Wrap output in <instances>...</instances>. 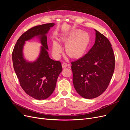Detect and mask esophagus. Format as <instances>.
<instances>
[{"mask_svg":"<svg viewBox=\"0 0 130 130\" xmlns=\"http://www.w3.org/2000/svg\"><path fill=\"white\" fill-rule=\"evenodd\" d=\"M67 66H68V64L67 63H65V62L63 63L62 64V67L63 68H65L66 67H67Z\"/></svg>","mask_w":130,"mask_h":130,"instance_id":"34e87169","label":"esophagus"}]
</instances>
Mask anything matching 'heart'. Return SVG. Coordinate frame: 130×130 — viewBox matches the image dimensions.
<instances>
[{
	"instance_id": "1",
	"label": "heart",
	"mask_w": 130,
	"mask_h": 130,
	"mask_svg": "<svg viewBox=\"0 0 130 130\" xmlns=\"http://www.w3.org/2000/svg\"><path fill=\"white\" fill-rule=\"evenodd\" d=\"M62 41L65 44L67 54L72 58H78L83 56L87 51L91 42V37L88 32L77 29L63 37ZM52 50L55 56H60L62 48L58 41H53Z\"/></svg>"
}]
</instances>
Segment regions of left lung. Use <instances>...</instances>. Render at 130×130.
<instances>
[{"mask_svg":"<svg viewBox=\"0 0 130 130\" xmlns=\"http://www.w3.org/2000/svg\"><path fill=\"white\" fill-rule=\"evenodd\" d=\"M95 31V41L87 54L72 62L73 82L80 96L93 99L103 94L115 71V57L109 40Z\"/></svg>","mask_w":130,"mask_h":130,"instance_id":"8db88e82","label":"left lung"}]
</instances>
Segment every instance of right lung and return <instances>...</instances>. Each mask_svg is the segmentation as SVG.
I'll use <instances>...</instances> for the list:
<instances>
[{
  "label": "right lung",
  "mask_w": 130,
  "mask_h": 130,
  "mask_svg": "<svg viewBox=\"0 0 130 130\" xmlns=\"http://www.w3.org/2000/svg\"><path fill=\"white\" fill-rule=\"evenodd\" d=\"M54 23H47L34 26L19 38L12 55L14 70L24 92L37 100L46 99L52 95L62 68L60 61L49 57L47 37ZM36 37L42 44L39 57L34 62L26 60L23 55L25 41Z\"/></svg>",
  "instance_id": "1"
}]
</instances>
